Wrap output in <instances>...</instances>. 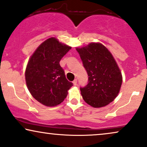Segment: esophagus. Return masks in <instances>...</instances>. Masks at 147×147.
I'll use <instances>...</instances> for the list:
<instances>
[{
	"label": "esophagus",
	"instance_id": "obj_1",
	"mask_svg": "<svg viewBox=\"0 0 147 147\" xmlns=\"http://www.w3.org/2000/svg\"><path fill=\"white\" fill-rule=\"evenodd\" d=\"M77 82H78L77 79H75V80H74L73 81V84H74V86H76V85H77Z\"/></svg>",
	"mask_w": 147,
	"mask_h": 147
}]
</instances>
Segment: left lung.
<instances>
[{"label": "left lung", "mask_w": 147, "mask_h": 147, "mask_svg": "<svg viewBox=\"0 0 147 147\" xmlns=\"http://www.w3.org/2000/svg\"><path fill=\"white\" fill-rule=\"evenodd\" d=\"M76 50L88 76V84L80 87L84 101L93 107H102L116 98L122 76L111 53L100 43H90Z\"/></svg>", "instance_id": "obj_1"}]
</instances>
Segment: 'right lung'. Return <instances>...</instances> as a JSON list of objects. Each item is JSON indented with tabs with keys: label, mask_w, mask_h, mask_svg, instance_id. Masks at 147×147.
<instances>
[{
	"label": "right lung",
	"mask_w": 147,
	"mask_h": 147,
	"mask_svg": "<svg viewBox=\"0 0 147 147\" xmlns=\"http://www.w3.org/2000/svg\"><path fill=\"white\" fill-rule=\"evenodd\" d=\"M71 47L55 38L47 39L38 47L28 61L26 81L32 96L44 105H59L73 83L67 80L59 62Z\"/></svg>",
	"instance_id": "1"
}]
</instances>
